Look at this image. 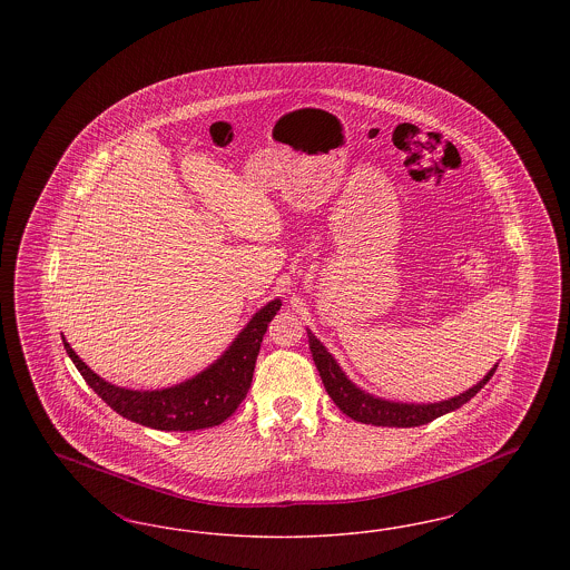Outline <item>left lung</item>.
I'll return each mask as SVG.
<instances>
[{
	"mask_svg": "<svg viewBox=\"0 0 570 570\" xmlns=\"http://www.w3.org/2000/svg\"><path fill=\"white\" fill-rule=\"evenodd\" d=\"M307 342L312 358L316 363V370L323 379L328 397L335 402L346 416H351L358 423L365 425H376V428H419L425 423H432L438 416L449 414L453 410L463 406L470 402L493 376L498 363L489 370L483 380H479L474 386L463 391L455 397L434 402V404H412V402H393L384 400L374 393L363 391L356 386L353 380L346 376V372L340 367L335 356L326 351L325 344L307 328Z\"/></svg>",
	"mask_w": 570,
	"mask_h": 570,
	"instance_id": "8db88e82",
	"label": "left lung"
}]
</instances>
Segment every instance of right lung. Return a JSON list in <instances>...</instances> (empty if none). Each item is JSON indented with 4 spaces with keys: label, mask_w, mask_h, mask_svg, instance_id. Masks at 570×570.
Segmentation results:
<instances>
[{
    "label": "right lung",
    "mask_w": 570,
    "mask_h": 570,
    "mask_svg": "<svg viewBox=\"0 0 570 570\" xmlns=\"http://www.w3.org/2000/svg\"><path fill=\"white\" fill-rule=\"evenodd\" d=\"M279 305V298H273L267 305H263L230 342V346L200 374L154 391H136L110 384L85 365V361L72 351L66 337L61 340L66 353L81 372L85 382L117 414L160 432H194L224 423L244 402L254 376L263 335L273 316L277 314Z\"/></svg>",
    "instance_id": "1"
}]
</instances>
